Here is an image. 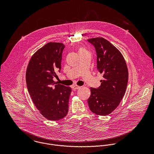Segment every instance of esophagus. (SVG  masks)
<instances>
[{
	"instance_id": "34e87169",
	"label": "esophagus",
	"mask_w": 154,
	"mask_h": 154,
	"mask_svg": "<svg viewBox=\"0 0 154 154\" xmlns=\"http://www.w3.org/2000/svg\"><path fill=\"white\" fill-rule=\"evenodd\" d=\"M81 87H79V86H78V85H73L72 87V89L73 90H76V89H79L81 88Z\"/></svg>"
}]
</instances>
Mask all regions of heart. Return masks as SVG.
<instances>
[{
  "label": "heart",
  "instance_id": "heart-1",
  "mask_svg": "<svg viewBox=\"0 0 154 154\" xmlns=\"http://www.w3.org/2000/svg\"><path fill=\"white\" fill-rule=\"evenodd\" d=\"M85 52H88V51L84 48H81L79 50V53H85Z\"/></svg>",
  "mask_w": 154,
  "mask_h": 154
}]
</instances>
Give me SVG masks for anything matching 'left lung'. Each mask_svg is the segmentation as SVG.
I'll use <instances>...</instances> for the list:
<instances>
[{
    "label": "left lung",
    "instance_id": "8db88e82",
    "mask_svg": "<svg viewBox=\"0 0 154 154\" xmlns=\"http://www.w3.org/2000/svg\"><path fill=\"white\" fill-rule=\"evenodd\" d=\"M97 52V69L103 74L98 88H91L88 103L97 115L110 114L119 105L128 85L129 73L126 61L120 51L102 37L88 39Z\"/></svg>",
    "mask_w": 154,
    "mask_h": 154
}]
</instances>
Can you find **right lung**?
<instances>
[{
    "mask_svg": "<svg viewBox=\"0 0 154 154\" xmlns=\"http://www.w3.org/2000/svg\"><path fill=\"white\" fill-rule=\"evenodd\" d=\"M61 43H48L31 57L26 72V82L31 98L40 112L49 120L56 121L67 114L72 89L53 81L60 72Z\"/></svg>",
    "mask_w": 154,
    "mask_h": 154,
    "instance_id": "add662e5",
    "label": "right lung"
}]
</instances>
